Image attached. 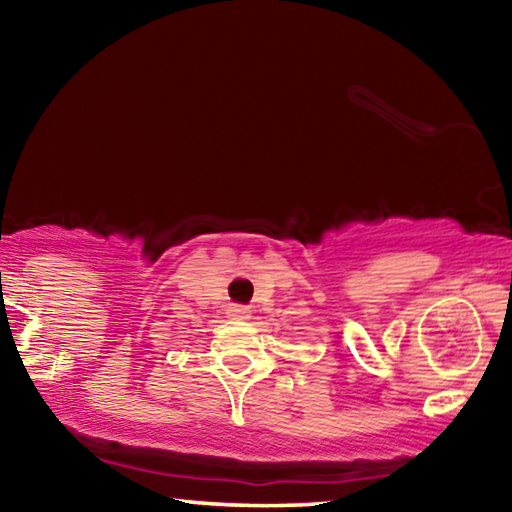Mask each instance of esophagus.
<instances>
[{
  "mask_svg": "<svg viewBox=\"0 0 512 512\" xmlns=\"http://www.w3.org/2000/svg\"><path fill=\"white\" fill-rule=\"evenodd\" d=\"M228 318L232 320H248L250 318V309L241 307V305H232L228 307Z\"/></svg>",
  "mask_w": 512,
  "mask_h": 512,
  "instance_id": "obj_1",
  "label": "esophagus"
}]
</instances>
